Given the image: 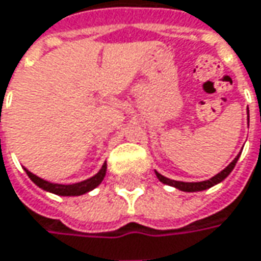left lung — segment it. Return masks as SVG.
Wrapping results in <instances>:
<instances>
[{
	"instance_id": "1",
	"label": "left lung",
	"mask_w": 261,
	"mask_h": 261,
	"mask_svg": "<svg viewBox=\"0 0 261 261\" xmlns=\"http://www.w3.org/2000/svg\"><path fill=\"white\" fill-rule=\"evenodd\" d=\"M239 156H241V153H239L237 158L230 162V164H229L223 171H220L219 174H216V176L211 177V178H208V180H204V181H195V183H193V181H191V183H188V181H177V180H171V178L164 177L162 174H160L158 171H155V174H156V177L160 178V181H162L164 185L173 186V188H176V189H178V191H183V192L205 191V189H210V188H213L214 185H217V183L223 181L226 177L232 173L233 167L237 165L238 160H239Z\"/></svg>"
}]
</instances>
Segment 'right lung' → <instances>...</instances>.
<instances>
[{
  "label": "right lung",
  "instance_id": "1",
  "mask_svg": "<svg viewBox=\"0 0 261 261\" xmlns=\"http://www.w3.org/2000/svg\"><path fill=\"white\" fill-rule=\"evenodd\" d=\"M24 171H26V174L29 176V178H31L37 186H39L41 189H44V191L51 192V193L60 195V196H80V195H84L87 192L93 191L94 188H97L100 183H101V180L106 176V162L101 165L100 171L96 176L90 177V178H87L84 181H80V183H73V185H57V183H50V181H47V180H44V178H41V177L32 174V173L28 171L26 168H24Z\"/></svg>",
  "mask_w": 261,
  "mask_h": 261
}]
</instances>
